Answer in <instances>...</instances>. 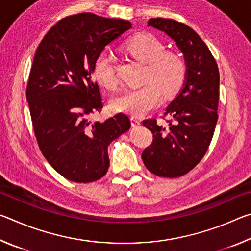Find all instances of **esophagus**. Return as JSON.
I'll use <instances>...</instances> for the list:
<instances>
[{"label":"esophagus","mask_w":251,"mask_h":251,"mask_svg":"<svg viewBox=\"0 0 251 251\" xmlns=\"http://www.w3.org/2000/svg\"><path fill=\"white\" fill-rule=\"evenodd\" d=\"M130 123H131V125L135 127V126H138L139 124H141V120L137 117H130Z\"/></svg>","instance_id":"obj_1"}]
</instances>
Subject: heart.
I'll return each mask as SVG.
<instances>
[{"mask_svg":"<svg viewBox=\"0 0 251 251\" xmlns=\"http://www.w3.org/2000/svg\"><path fill=\"white\" fill-rule=\"evenodd\" d=\"M127 50L139 61L148 64L146 85L123 92L113 100L116 112L143 116L160 104L163 94L173 97L185 83L187 66L179 55L165 52V45L151 34H141L126 45ZM93 75L104 87L113 90L117 85L114 57L107 50L97 55L93 63Z\"/></svg>","mask_w":251,"mask_h":251,"instance_id":"obj_1","label":"heart"}]
</instances>
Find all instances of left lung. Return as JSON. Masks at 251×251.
I'll return each instance as SVG.
<instances>
[{
	"label": "left lung",
	"mask_w": 251,
	"mask_h": 251,
	"mask_svg": "<svg viewBox=\"0 0 251 251\" xmlns=\"http://www.w3.org/2000/svg\"><path fill=\"white\" fill-rule=\"evenodd\" d=\"M148 26L166 33L184 54L187 75L184 86L168 105L164 116L168 127L155 118L143 121L152 142L142 158L151 173L175 178L189 173L205 156L218 120L219 71L217 63L198 34L172 19H151Z\"/></svg>",
	"instance_id": "obj_1"
}]
</instances>
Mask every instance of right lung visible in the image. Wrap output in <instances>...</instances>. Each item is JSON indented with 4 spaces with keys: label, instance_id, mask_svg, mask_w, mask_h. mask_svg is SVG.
<instances>
[{
    "label": "right lung",
    "instance_id": "1",
    "mask_svg": "<svg viewBox=\"0 0 251 251\" xmlns=\"http://www.w3.org/2000/svg\"><path fill=\"white\" fill-rule=\"evenodd\" d=\"M130 27L128 21L93 13L66 16L36 50L26 87L34 134L50 166L71 181L103 177L109 167L108 145L130 127L123 113L103 123L90 121L103 108L93 63Z\"/></svg>",
    "mask_w": 251,
    "mask_h": 251
}]
</instances>
